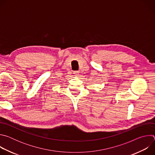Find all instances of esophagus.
Listing matches in <instances>:
<instances>
[{
    "mask_svg": "<svg viewBox=\"0 0 155 155\" xmlns=\"http://www.w3.org/2000/svg\"><path fill=\"white\" fill-rule=\"evenodd\" d=\"M73 74H74V76H78V75H79V72H78V71H74Z\"/></svg>",
    "mask_w": 155,
    "mask_h": 155,
    "instance_id": "34e87169",
    "label": "esophagus"
}]
</instances>
